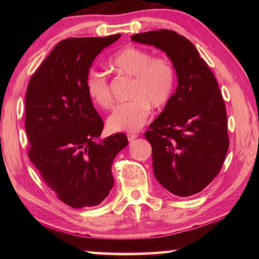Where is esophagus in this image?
I'll return each instance as SVG.
<instances>
[{
	"label": "esophagus",
	"instance_id": "esophagus-1",
	"mask_svg": "<svg viewBox=\"0 0 259 259\" xmlns=\"http://www.w3.org/2000/svg\"><path fill=\"white\" fill-rule=\"evenodd\" d=\"M137 137H138L137 134H130V135H128V140L129 142H133V140H135Z\"/></svg>",
	"mask_w": 259,
	"mask_h": 259
}]
</instances>
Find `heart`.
Instances as JSON below:
<instances>
[{"mask_svg":"<svg viewBox=\"0 0 259 259\" xmlns=\"http://www.w3.org/2000/svg\"><path fill=\"white\" fill-rule=\"evenodd\" d=\"M108 65L119 75L131 78L129 102L113 109L107 119L111 131L135 133L145 124L151 107L160 109L171 99L176 84V69L168 57L153 56L144 48L126 46L116 51ZM85 91L95 105L107 108L112 105V95L106 76L89 72L85 76Z\"/></svg>","mask_w":259,"mask_h":259,"instance_id":"b5f03b06","label":"heart"}]
</instances>
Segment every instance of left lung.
<instances>
[{
    "label": "left lung",
    "instance_id": "8db88e82",
    "mask_svg": "<svg viewBox=\"0 0 259 259\" xmlns=\"http://www.w3.org/2000/svg\"><path fill=\"white\" fill-rule=\"evenodd\" d=\"M131 40L164 51L178 78L176 93L145 133L155 178L177 196L196 194L221 171L230 145L216 77L193 43L174 30H151Z\"/></svg>",
    "mask_w": 259,
    "mask_h": 259
}]
</instances>
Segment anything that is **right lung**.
<instances>
[{
  "label": "right lung",
  "instance_id": "1",
  "mask_svg": "<svg viewBox=\"0 0 259 259\" xmlns=\"http://www.w3.org/2000/svg\"><path fill=\"white\" fill-rule=\"evenodd\" d=\"M121 34L60 41L30 77L25 99L28 157L48 187L73 208L102 203L114 184V157L128 145L122 133L97 142L104 121L85 91V76Z\"/></svg>",
  "mask_w": 259,
  "mask_h": 259
}]
</instances>
